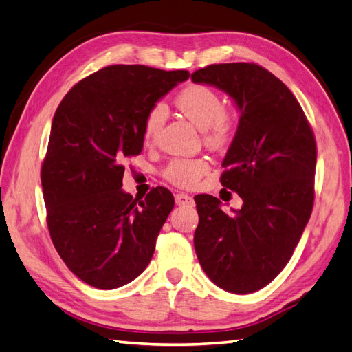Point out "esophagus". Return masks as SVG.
Segmentation results:
<instances>
[{
    "instance_id": "1",
    "label": "esophagus",
    "mask_w": 352,
    "mask_h": 352,
    "mask_svg": "<svg viewBox=\"0 0 352 352\" xmlns=\"http://www.w3.org/2000/svg\"><path fill=\"white\" fill-rule=\"evenodd\" d=\"M175 204L177 206L193 207V206H195V201H193V198L189 197L188 193H177V195H175Z\"/></svg>"
}]
</instances>
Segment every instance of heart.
<instances>
[{
    "label": "heart",
    "instance_id": "b5f03b06",
    "mask_svg": "<svg viewBox=\"0 0 352 352\" xmlns=\"http://www.w3.org/2000/svg\"><path fill=\"white\" fill-rule=\"evenodd\" d=\"M175 104L190 121L204 130L207 144L221 146L231 139L236 129V118L223 107V100L218 91L207 85H189L175 96ZM168 110L157 102L148 110L144 121V138L153 142L166 121ZM208 172L204 159H174L163 169V177L178 188H193Z\"/></svg>",
    "mask_w": 352,
    "mask_h": 352
}]
</instances>
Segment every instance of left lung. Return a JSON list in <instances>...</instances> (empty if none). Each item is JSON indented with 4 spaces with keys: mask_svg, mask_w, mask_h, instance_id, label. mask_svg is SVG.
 <instances>
[{
    "mask_svg": "<svg viewBox=\"0 0 352 352\" xmlns=\"http://www.w3.org/2000/svg\"><path fill=\"white\" fill-rule=\"evenodd\" d=\"M192 81L222 89L241 110L221 184L243 199L228 216L218 198L195 197V251L216 286L252 294L283 271L310 219L316 139L295 95L263 66L208 65Z\"/></svg>",
    "mask_w": 352,
    "mask_h": 352,
    "instance_id": "obj_1",
    "label": "left lung"
}]
</instances>
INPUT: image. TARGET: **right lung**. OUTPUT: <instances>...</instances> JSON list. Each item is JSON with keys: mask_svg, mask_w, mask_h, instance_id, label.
<instances>
[{"mask_svg": "<svg viewBox=\"0 0 352 352\" xmlns=\"http://www.w3.org/2000/svg\"><path fill=\"white\" fill-rule=\"evenodd\" d=\"M188 71L111 65L58 104L41 168L51 241L81 281L110 290L145 271L174 208L166 188L145 199L122 190L124 163L144 148V121Z\"/></svg>", "mask_w": 352, "mask_h": 352, "instance_id": "add662e5", "label": "right lung"}]
</instances>
